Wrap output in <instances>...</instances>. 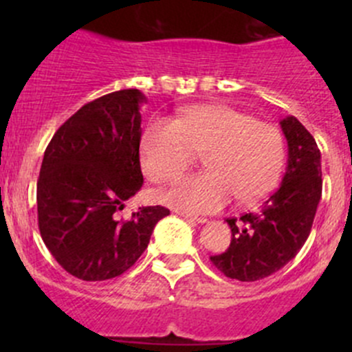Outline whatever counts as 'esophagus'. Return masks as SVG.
<instances>
[{
  "label": "esophagus",
  "instance_id": "esophagus-1",
  "mask_svg": "<svg viewBox=\"0 0 352 352\" xmlns=\"http://www.w3.org/2000/svg\"><path fill=\"white\" fill-rule=\"evenodd\" d=\"M180 216H182L184 219H187V221H192V223H197V225H204V223H208V219L206 218H199V216H192V214H186V212H180Z\"/></svg>",
  "mask_w": 352,
  "mask_h": 352
}]
</instances>
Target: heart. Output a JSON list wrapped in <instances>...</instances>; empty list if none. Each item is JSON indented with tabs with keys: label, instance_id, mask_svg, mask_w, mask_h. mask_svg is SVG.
I'll list each match as a JSON object with an SVG mask.
<instances>
[{
	"label": "heart",
	"instance_id": "b5f03b06",
	"mask_svg": "<svg viewBox=\"0 0 352 352\" xmlns=\"http://www.w3.org/2000/svg\"><path fill=\"white\" fill-rule=\"evenodd\" d=\"M196 151L206 172L186 177L163 201L186 212H216L236 196L248 204L264 197L285 165V138L267 122L228 105L186 110L177 120L153 119L141 140V166L156 184L182 175Z\"/></svg>",
	"mask_w": 352,
	"mask_h": 352
}]
</instances>
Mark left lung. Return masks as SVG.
<instances>
[{"label":"left lung","mask_w":352,"mask_h":352,"mask_svg":"<svg viewBox=\"0 0 352 352\" xmlns=\"http://www.w3.org/2000/svg\"><path fill=\"white\" fill-rule=\"evenodd\" d=\"M287 143L283 182L257 212L226 219L232 243L211 262L226 278L258 281L283 269L310 235L322 197L320 150L314 136L293 116L281 120Z\"/></svg>","instance_id":"obj_1"}]
</instances>
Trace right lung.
<instances>
[{"label":"right lung","mask_w":352,"mask_h":352,"mask_svg":"<svg viewBox=\"0 0 352 352\" xmlns=\"http://www.w3.org/2000/svg\"><path fill=\"white\" fill-rule=\"evenodd\" d=\"M140 90L88 102L52 136L37 182L38 230L58 264L83 281L126 272L148 247L156 223L170 214L146 206L119 219L143 187Z\"/></svg>","instance_id":"1"}]
</instances>
